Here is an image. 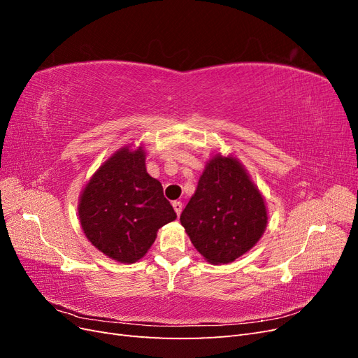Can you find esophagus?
Segmentation results:
<instances>
[{"mask_svg":"<svg viewBox=\"0 0 358 358\" xmlns=\"http://www.w3.org/2000/svg\"><path fill=\"white\" fill-rule=\"evenodd\" d=\"M173 209H175L176 215L179 216V215L182 213V209H183V206H182V203H180V201H173Z\"/></svg>","mask_w":358,"mask_h":358,"instance_id":"esophagus-1","label":"esophagus"}]
</instances>
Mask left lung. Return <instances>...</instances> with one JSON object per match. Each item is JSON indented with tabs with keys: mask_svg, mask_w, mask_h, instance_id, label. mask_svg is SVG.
Listing matches in <instances>:
<instances>
[{
	"mask_svg": "<svg viewBox=\"0 0 358 358\" xmlns=\"http://www.w3.org/2000/svg\"><path fill=\"white\" fill-rule=\"evenodd\" d=\"M180 224L204 259L227 264L262 239L267 209L241 161L218 154L206 164Z\"/></svg>",
	"mask_w": 358,
	"mask_h": 358,
	"instance_id": "1",
	"label": "left lung"
}]
</instances>
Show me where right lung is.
<instances>
[{
  "label": "right lung",
  "mask_w": 358,
  "mask_h": 358,
  "mask_svg": "<svg viewBox=\"0 0 358 358\" xmlns=\"http://www.w3.org/2000/svg\"><path fill=\"white\" fill-rule=\"evenodd\" d=\"M145 159L142 146L116 150L94 173L79 199L85 236L119 263L138 262L161 227L176 220L161 182L146 171Z\"/></svg>",
  "instance_id": "right-lung-1"
}]
</instances>
